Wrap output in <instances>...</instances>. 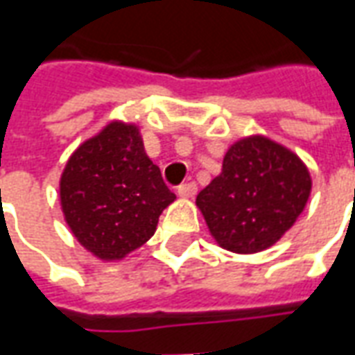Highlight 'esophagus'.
<instances>
[{
	"label": "esophagus",
	"instance_id": "1",
	"mask_svg": "<svg viewBox=\"0 0 355 355\" xmlns=\"http://www.w3.org/2000/svg\"><path fill=\"white\" fill-rule=\"evenodd\" d=\"M196 192H198V186L193 184V182H186V184L178 186V196L184 198V200H192Z\"/></svg>",
	"mask_w": 355,
	"mask_h": 355
}]
</instances>
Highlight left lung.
<instances>
[{"mask_svg":"<svg viewBox=\"0 0 355 355\" xmlns=\"http://www.w3.org/2000/svg\"><path fill=\"white\" fill-rule=\"evenodd\" d=\"M312 192L304 162L262 135L243 137L224 154L223 171L196 205L218 245L239 254L261 253L297 223Z\"/></svg>","mask_w":355,"mask_h":355,"instance_id":"8db88e82","label":"left lung"}]
</instances>
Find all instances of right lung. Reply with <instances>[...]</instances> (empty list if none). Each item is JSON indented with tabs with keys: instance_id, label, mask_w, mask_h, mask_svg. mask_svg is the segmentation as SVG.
I'll return each instance as SVG.
<instances>
[{
	"instance_id": "1",
	"label": "right lung",
	"mask_w": 355,
	"mask_h": 355,
	"mask_svg": "<svg viewBox=\"0 0 355 355\" xmlns=\"http://www.w3.org/2000/svg\"><path fill=\"white\" fill-rule=\"evenodd\" d=\"M58 192L73 238L104 262L144 245L163 209L177 200L144 152L139 127L119 119L76 148Z\"/></svg>"
}]
</instances>
